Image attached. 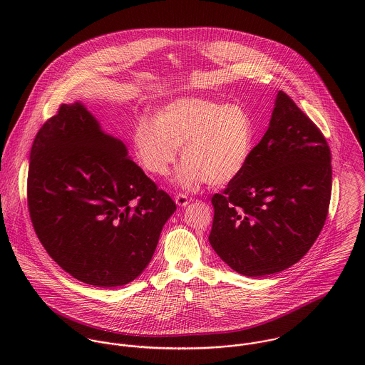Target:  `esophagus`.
I'll return each mask as SVG.
<instances>
[{"label": "esophagus", "instance_id": "esophagus-1", "mask_svg": "<svg viewBox=\"0 0 365 365\" xmlns=\"http://www.w3.org/2000/svg\"><path fill=\"white\" fill-rule=\"evenodd\" d=\"M175 204H177L178 207H187V205L190 204V200H188L187 195L178 194V195H175Z\"/></svg>", "mask_w": 365, "mask_h": 365}]
</instances>
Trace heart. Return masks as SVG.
<instances>
[{
    "mask_svg": "<svg viewBox=\"0 0 365 365\" xmlns=\"http://www.w3.org/2000/svg\"><path fill=\"white\" fill-rule=\"evenodd\" d=\"M153 120L140 119L132 145L140 165L156 177L168 174L181 148L174 182L195 191L204 182L222 187L246 168L255 148V123L240 105L180 98L158 108Z\"/></svg>",
    "mask_w": 365,
    "mask_h": 365,
    "instance_id": "b5f03b06",
    "label": "heart"
}]
</instances>
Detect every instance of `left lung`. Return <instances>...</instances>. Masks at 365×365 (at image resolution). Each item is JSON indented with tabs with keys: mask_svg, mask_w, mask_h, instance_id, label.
I'll list each match as a JSON object with an SVG mask.
<instances>
[{
	"mask_svg": "<svg viewBox=\"0 0 365 365\" xmlns=\"http://www.w3.org/2000/svg\"><path fill=\"white\" fill-rule=\"evenodd\" d=\"M330 161L319 128L278 91L246 168L212 197L209 243L216 255L246 277H265L301 260L327 216Z\"/></svg>",
	"mask_w": 365,
	"mask_h": 365,
	"instance_id": "1",
	"label": "left lung"
}]
</instances>
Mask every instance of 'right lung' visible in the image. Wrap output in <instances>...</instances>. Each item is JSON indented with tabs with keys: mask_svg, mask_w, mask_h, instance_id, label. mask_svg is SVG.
I'll return each instance as SVG.
<instances>
[{
	"mask_svg": "<svg viewBox=\"0 0 365 365\" xmlns=\"http://www.w3.org/2000/svg\"><path fill=\"white\" fill-rule=\"evenodd\" d=\"M29 158V215L53 260L96 287L138 278L177 207L123 142L84 104H63L39 129Z\"/></svg>",
	"mask_w": 365,
	"mask_h": 365,
	"instance_id": "1",
	"label": "right lung"
}]
</instances>
